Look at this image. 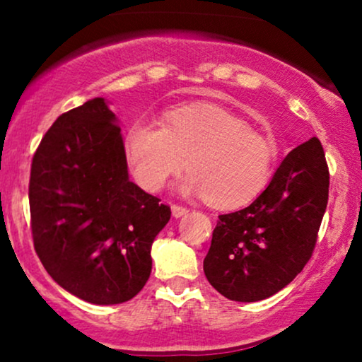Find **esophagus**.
<instances>
[{
    "instance_id": "1",
    "label": "esophagus",
    "mask_w": 362,
    "mask_h": 362,
    "mask_svg": "<svg viewBox=\"0 0 362 362\" xmlns=\"http://www.w3.org/2000/svg\"><path fill=\"white\" fill-rule=\"evenodd\" d=\"M187 213H189V209H187V207H184V206H178V204L172 206V214L175 216V218H182V216L187 214Z\"/></svg>"
}]
</instances>
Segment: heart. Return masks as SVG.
Masks as SVG:
<instances>
[{"mask_svg":"<svg viewBox=\"0 0 362 362\" xmlns=\"http://www.w3.org/2000/svg\"><path fill=\"white\" fill-rule=\"evenodd\" d=\"M127 163L144 189L158 190L173 173L184 194L202 195L211 206L233 209L264 192L274 175L277 143L243 117L214 103L168 109L161 124L138 119L124 139Z\"/></svg>","mask_w":362,"mask_h":362,"instance_id":"heart-1","label":"heart"}]
</instances>
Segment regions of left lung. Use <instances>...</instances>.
Returning <instances> with one entry per match:
<instances>
[{"label": "left lung", "mask_w": 362, "mask_h": 362, "mask_svg": "<svg viewBox=\"0 0 362 362\" xmlns=\"http://www.w3.org/2000/svg\"><path fill=\"white\" fill-rule=\"evenodd\" d=\"M330 173L322 143L311 138L282 160L250 206L219 216L204 274L231 301H260L303 271L318 238Z\"/></svg>", "instance_id": "1"}]
</instances>
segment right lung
Here are the masks:
<instances>
[{
  "mask_svg": "<svg viewBox=\"0 0 362 362\" xmlns=\"http://www.w3.org/2000/svg\"><path fill=\"white\" fill-rule=\"evenodd\" d=\"M34 248L61 288L93 305L134 298L170 206L129 180L115 114L93 98L57 117L32 158Z\"/></svg>",
  "mask_w": 362,
  "mask_h": 362,
  "instance_id": "right-lung-1",
  "label": "right lung"
}]
</instances>
